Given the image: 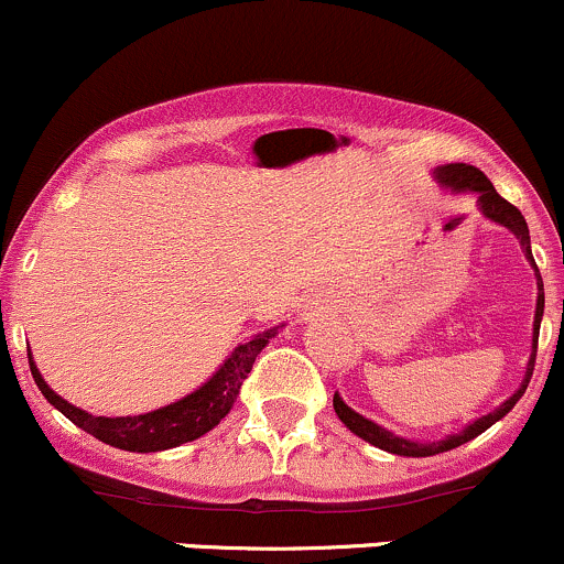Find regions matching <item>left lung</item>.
<instances>
[{
	"label": "left lung",
	"mask_w": 564,
	"mask_h": 564,
	"mask_svg": "<svg viewBox=\"0 0 564 564\" xmlns=\"http://www.w3.org/2000/svg\"><path fill=\"white\" fill-rule=\"evenodd\" d=\"M437 177L443 180V183L448 187H453V191H475L477 193V206H480L482 215L488 217L490 223L503 225V228H509L511 232H514L517 241H520V246H522V251H525L528 262L533 264V270H535V281H539V302H535V321H533V355H530V360H528V371H525V379H522L520 390L511 394L509 400H503V403L498 405L496 411H490L488 416L475 419V422L464 426V430L456 432V435L435 440V443H413V440L392 435V432L384 430V426L373 424L371 419L355 413L352 408H349L345 400L339 398V394H334L336 416L345 422L349 432H355V435L364 437L366 443L377 445V448H381V451L398 453V456H413V458L435 456V453L458 448V445L469 443V440L482 435V432L488 430V426H494L498 419L507 416L511 408H514L517 400L525 394L528 384H530V377H533L535 349H539V328H541V318H543V281H541L539 268H535L533 251H530V232H528V223H525V217H522V212L517 209L514 204H509L507 198L498 196L494 183H490V180L485 177V174L477 170V166H471V164H445V166H440V170H437Z\"/></svg>",
	"instance_id": "1"
}]
</instances>
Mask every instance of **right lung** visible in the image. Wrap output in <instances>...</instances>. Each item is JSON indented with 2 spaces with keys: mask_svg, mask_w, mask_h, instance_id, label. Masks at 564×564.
Instances as JSON below:
<instances>
[{
  "mask_svg": "<svg viewBox=\"0 0 564 564\" xmlns=\"http://www.w3.org/2000/svg\"><path fill=\"white\" fill-rule=\"evenodd\" d=\"M278 328L281 326L268 328V332L251 336L249 341L238 345L230 352V358L219 366L215 377L206 381V384H200L196 392H191L187 398L177 400V403L172 405L156 408V411L151 413H140V416H93V413L70 405L68 400H63L61 394L50 390L47 381L42 379V373H39V368L31 358L29 366L31 377H34L36 387L42 390L44 398H47V403H53L63 416L70 419L76 426H82L84 432L102 440V443L113 445V448L153 453L177 448V445L191 443V440L215 430V426L230 413L238 392H241L243 379L249 377L251 366H254L257 355H260L264 345L278 334Z\"/></svg>",
  "mask_w": 564,
  "mask_h": 564,
  "instance_id": "1",
  "label": "right lung"
}]
</instances>
